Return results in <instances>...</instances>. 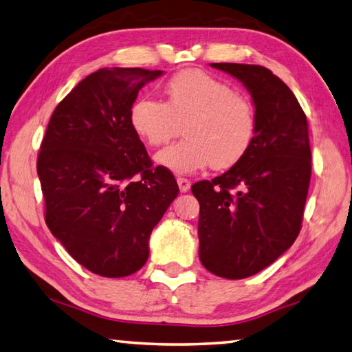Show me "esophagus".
I'll use <instances>...</instances> for the list:
<instances>
[{
    "label": "esophagus",
    "instance_id": "obj_1",
    "mask_svg": "<svg viewBox=\"0 0 352 352\" xmlns=\"http://www.w3.org/2000/svg\"><path fill=\"white\" fill-rule=\"evenodd\" d=\"M177 186H179V190L182 193H187L190 190V186H192V182L186 179V177H177Z\"/></svg>",
    "mask_w": 352,
    "mask_h": 352
}]
</instances>
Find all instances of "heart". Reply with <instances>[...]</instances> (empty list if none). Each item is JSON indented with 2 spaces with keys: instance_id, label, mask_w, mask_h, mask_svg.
Returning a JSON list of instances; mask_svg holds the SVG:
<instances>
[{
  "instance_id": "1",
  "label": "heart",
  "mask_w": 352,
  "mask_h": 352,
  "mask_svg": "<svg viewBox=\"0 0 352 352\" xmlns=\"http://www.w3.org/2000/svg\"><path fill=\"white\" fill-rule=\"evenodd\" d=\"M164 94L165 102L140 97L129 111L134 133L150 146L176 138L184 123L186 139L157 153L159 165L177 175L208 165L223 170L249 151L256 133L255 107L224 80L186 69L168 78Z\"/></svg>"
}]
</instances>
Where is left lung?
Masks as SVG:
<instances>
[{
  "label": "left lung",
  "instance_id": "left-lung-1",
  "mask_svg": "<svg viewBox=\"0 0 352 352\" xmlns=\"http://www.w3.org/2000/svg\"><path fill=\"white\" fill-rule=\"evenodd\" d=\"M250 92L256 133L245 156L192 193L199 202V260L227 280L270 266L297 239L311 181L309 129L287 85L258 65L210 63Z\"/></svg>",
  "mask_w": 352,
  "mask_h": 352
}]
</instances>
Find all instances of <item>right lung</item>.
Here are the masks:
<instances>
[{
	"mask_svg": "<svg viewBox=\"0 0 352 352\" xmlns=\"http://www.w3.org/2000/svg\"><path fill=\"white\" fill-rule=\"evenodd\" d=\"M159 76L142 67L89 74L54 109L40 146L49 230L78 264L108 278L144 266L151 230L179 193L129 123L139 91Z\"/></svg>",
	"mask_w": 352,
	"mask_h": 352,
	"instance_id": "add662e5",
	"label": "right lung"
}]
</instances>
